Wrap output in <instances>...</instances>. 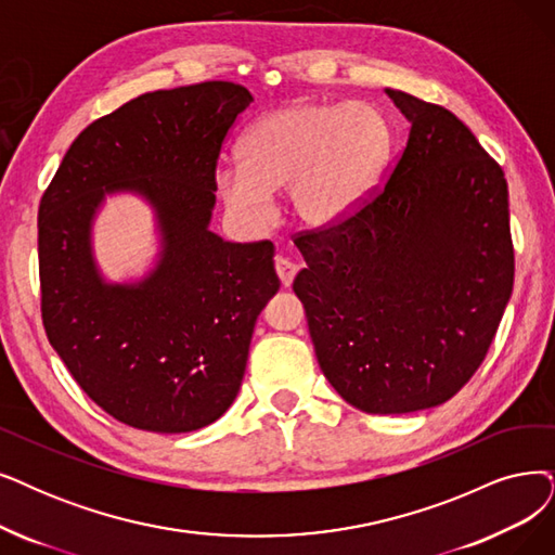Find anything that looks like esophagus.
I'll return each instance as SVG.
<instances>
[{"mask_svg":"<svg viewBox=\"0 0 555 555\" xmlns=\"http://www.w3.org/2000/svg\"><path fill=\"white\" fill-rule=\"evenodd\" d=\"M275 273L280 278L282 286H292L294 275L298 273V263H294L292 259H286V257L280 255V257H275Z\"/></svg>","mask_w":555,"mask_h":555,"instance_id":"34e87169","label":"esophagus"}]
</instances>
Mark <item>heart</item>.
Listing matches in <instances>:
<instances>
[{
    "mask_svg": "<svg viewBox=\"0 0 555 555\" xmlns=\"http://www.w3.org/2000/svg\"><path fill=\"white\" fill-rule=\"evenodd\" d=\"M393 150V127L369 102L302 100L261 116L243 134L241 162L216 168L223 201L261 214L289 185V207L307 228H330L358 211Z\"/></svg>",
    "mask_w": 555,
    "mask_h": 555,
    "instance_id": "1",
    "label": "heart"
}]
</instances>
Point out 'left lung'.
I'll use <instances>...</instances> for the list:
<instances>
[{
	"instance_id": "8db88e82",
	"label": "left lung",
	"mask_w": 555,
	"mask_h": 555,
	"mask_svg": "<svg viewBox=\"0 0 555 555\" xmlns=\"http://www.w3.org/2000/svg\"><path fill=\"white\" fill-rule=\"evenodd\" d=\"M410 120L387 182L341 223L296 234L317 360L346 403H447L482 364L513 294L501 166L449 108L387 88Z\"/></svg>"
}]
</instances>
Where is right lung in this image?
Listing matches in <instances>:
<instances>
[{"label":"right lung","mask_w":555,"mask_h":555,"mask_svg":"<svg viewBox=\"0 0 555 555\" xmlns=\"http://www.w3.org/2000/svg\"><path fill=\"white\" fill-rule=\"evenodd\" d=\"M248 88L203 81L145 93L88 125L38 209L40 312L77 385L120 424L205 428L234 403L255 321L278 289L271 241L209 230L216 164ZM155 209L163 250L139 283L114 285L92 259V220L111 192Z\"/></svg>","instance_id":"right-lung-1"}]
</instances>
